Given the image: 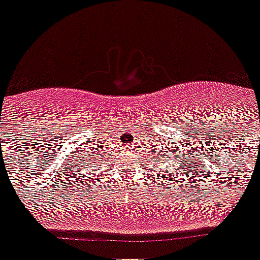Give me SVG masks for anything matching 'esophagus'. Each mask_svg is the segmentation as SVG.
Returning a JSON list of instances; mask_svg holds the SVG:
<instances>
[{
  "label": "esophagus",
  "mask_w": 260,
  "mask_h": 260,
  "mask_svg": "<svg viewBox=\"0 0 260 260\" xmlns=\"http://www.w3.org/2000/svg\"><path fill=\"white\" fill-rule=\"evenodd\" d=\"M125 150L126 151H132V150H134V146H132V144H125Z\"/></svg>",
  "instance_id": "esophagus-1"
}]
</instances>
